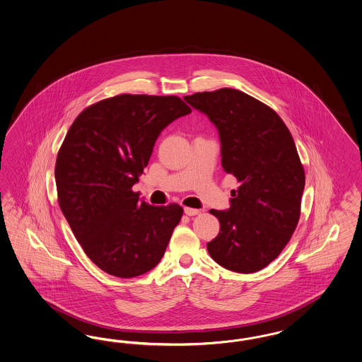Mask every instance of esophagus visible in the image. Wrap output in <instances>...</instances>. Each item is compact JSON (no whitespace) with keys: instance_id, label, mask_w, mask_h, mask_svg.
I'll list each match as a JSON object with an SVG mask.
<instances>
[{"instance_id":"esophagus-1","label":"esophagus","mask_w":362,"mask_h":362,"mask_svg":"<svg viewBox=\"0 0 362 362\" xmlns=\"http://www.w3.org/2000/svg\"><path fill=\"white\" fill-rule=\"evenodd\" d=\"M185 214L188 217H192V216L199 214V210L198 209H191V207H185Z\"/></svg>"}]
</instances>
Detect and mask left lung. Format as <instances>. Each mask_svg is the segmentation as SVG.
Instances as JSON below:
<instances>
[{"mask_svg": "<svg viewBox=\"0 0 362 362\" xmlns=\"http://www.w3.org/2000/svg\"><path fill=\"white\" fill-rule=\"evenodd\" d=\"M209 117L221 140L222 168L237 179L228 210L207 250L221 267L253 274L281 253L300 217L304 170L283 119L265 103L234 88L185 97Z\"/></svg>", "mask_w": 362, "mask_h": 362, "instance_id": "8db88e82", "label": "left lung"}]
</instances>
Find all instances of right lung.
Here are the masks:
<instances>
[{
	"label": "right lung",
	"mask_w": 362,
	"mask_h": 362,
	"mask_svg": "<svg viewBox=\"0 0 362 362\" xmlns=\"http://www.w3.org/2000/svg\"><path fill=\"white\" fill-rule=\"evenodd\" d=\"M191 109L179 97L121 94L75 118L55 165L58 201L87 257L117 277L155 268L183 209L151 206L132 191L161 130Z\"/></svg>",
	"instance_id": "add662e5"
}]
</instances>
